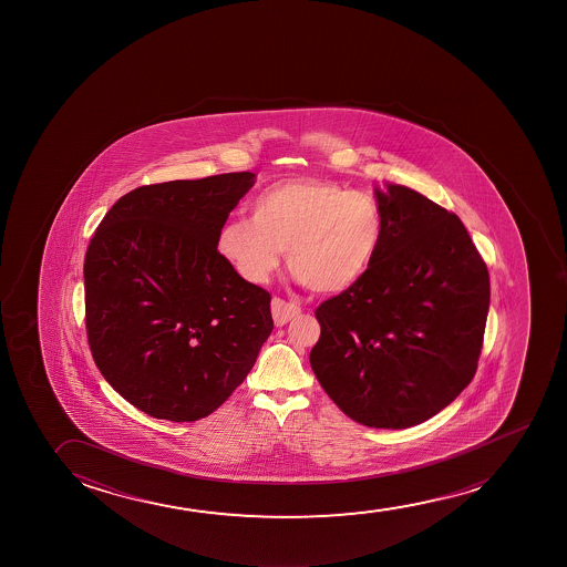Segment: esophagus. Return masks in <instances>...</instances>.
<instances>
[{"instance_id": "obj_1", "label": "esophagus", "mask_w": 567, "mask_h": 567, "mask_svg": "<svg viewBox=\"0 0 567 567\" xmlns=\"http://www.w3.org/2000/svg\"><path fill=\"white\" fill-rule=\"evenodd\" d=\"M301 315V307H297L295 302H287L284 299H272V318L276 326H284L293 320L295 317Z\"/></svg>"}]
</instances>
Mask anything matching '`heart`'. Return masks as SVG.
<instances>
[{
  "label": "heart",
  "mask_w": 567,
  "mask_h": 567,
  "mask_svg": "<svg viewBox=\"0 0 567 567\" xmlns=\"http://www.w3.org/2000/svg\"><path fill=\"white\" fill-rule=\"evenodd\" d=\"M384 237L377 200L340 183L297 177L250 203V218L227 219L216 249L249 284H266L286 262L315 293H341L369 272Z\"/></svg>",
  "instance_id": "b5f03b06"
}]
</instances>
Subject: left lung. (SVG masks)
Segmentation results:
<instances>
[{
	"mask_svg": "<svg viewBox=\"0 0 567 567\" xmlns=\"http://www.w3.org/2000/svg\"><path fill=\"white\" fill-rule=\"evenodd\" d=\"M384 237L355 286L317 309L310 367L372 429H409L473 380L491 307L483 258L455 214L405 185L374 187Z\"/></svg>",
	"mask_w": 567,
	"mask_h": 567,
	"instance_id": "8db88e82",
	"label": "left lung"
}]
</instances>
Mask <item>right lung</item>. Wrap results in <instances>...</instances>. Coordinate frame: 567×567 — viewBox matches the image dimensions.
<instances>
[{
  "label": "right lung",
  "instance_id": "obj_1",
  "mask_svg": "<svg viewBox=\"0 0 567 567\" xmlns=\"http://www.w3.org/2000/svg\"><path fill=\"white\" fill-rule=\"evenodd\" d=\"M257 175H212L131 190L100 221L84 257L94 363L154 419L210 415L272 333L270 293L219 257L216 237Z\"/></svg>",
  "mask_w": 567,
  "mask_h": 567
}]
</instances>
